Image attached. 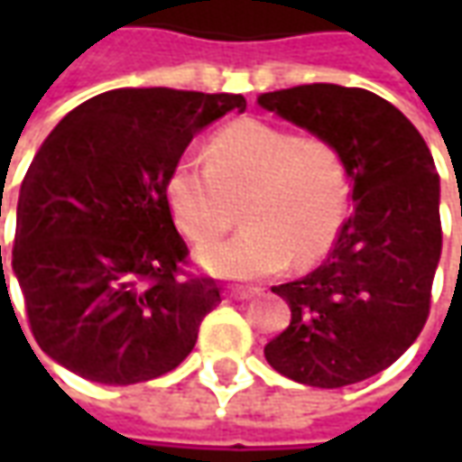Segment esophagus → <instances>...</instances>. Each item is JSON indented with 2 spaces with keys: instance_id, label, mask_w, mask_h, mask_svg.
<instances>
[{
  "instance_id": "34e87169",
  "label": "esophagus",
  "mask_w": 462,
  "mask_h": 462,
  "mask_svg": "<svg viewBox=\"0 0 462 462\" xmlns=\"http://www.w3.org/2000/svg\"><path fill=\"white\" fill-rule=\"evenodd\" d=\"M257 287H247V290H227V297L230 300H252L257 294Z\"/></svg>"
}]
</instances>
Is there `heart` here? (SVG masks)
<instances>
[{
	"label": "heart",
	"instance_id": "1",
	"mask_svg": "<svg viewBox=\"0 0 462 462\" xmlns=\"http://www.w3.org/2000/svg\"><path fill=\"white\" fill-rule=\"evenodd\" d=\"M348 172L339 151L274 123L242 118L215 133L205 165L192 155L165 178L175 227L192 245H210L237 220L245 230L198 254L208 272L230 280L277 274L331 250L348 210Z\"/></svg>",
	"mask_w": 462,
	"mask_h": 462
}]
</instances>
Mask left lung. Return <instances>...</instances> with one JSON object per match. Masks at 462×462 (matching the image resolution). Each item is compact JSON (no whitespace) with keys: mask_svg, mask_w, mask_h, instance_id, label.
Here are the masks:
<instances>
[{"mask_svg":"<svg viewBox=\"0 0 462 462\" xmlns=\"http://www.w3.org/2000/svg\"><path fill=\"white\" fill-rule=\"evenodd\" d=\"M257 104L339 151L354 208L317 270L272 287L291 321L264 356L297 383L351 386L391 366L428 319L443 247L436 162L416 125L366 88L294 86Z\"/></svg>","mask_w":462,"mask_h":462,"instance_id":"obj_1","label":"left lung"}]
</instances>
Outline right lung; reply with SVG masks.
Here are the masks:
<instances>
[{
	"label": "right lung",
	"instance_id": "add662e5",
	"mask_svg": "<svg viewBox=\"0 0 462 462\" xmlns=\"http://www.w3.org/2000/svg\"><path fill=\"white\" fill-rule=\"evenodd\" d=\"M235 108H247L237 94L116 88L49 133L19 190L12 250L46 356L96 383L128 386L190 354L220 287L182 274L188 245L165 178L192 135Z\"/></svg>",
	"mask_w": 462,
	"mask_h": 462
}]
</instances>
